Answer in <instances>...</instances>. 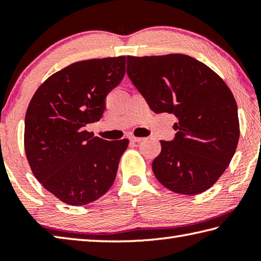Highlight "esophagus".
<instances>
[{
  "instance_id": "esophagus-1",
  "label": "esophagus",
  "mask_w": 261,
  "mask_h": 261,
  "mask_svg": "<svg viewBox=\"0 0 261 261\" xmlns=\"http://www.w3.org/2000/svg\"><path fill=\"white\" fill-rule=\"evenodd\" d=\"M129 139L130 141H132V143H140V141L143 140V138H140V137H136V136H130Z\"/></svg>"
}]
</instances>
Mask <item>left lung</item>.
I'll use <instances>...</instances> for the list:
<instances>
[{
	"label": "left lung",
	"instance_id": "obj_1",
	"mask_svg": "<svg viewBox=\"0 0 261 261\" xmlns=\"http://www.w3.org/2000/svg\"><path fill=\"white\" fill-rule=\"evenodd\" d=\"M126 73L154 113L173 114L175 138L161 140L152 163L163 187L180 194L208 190L224 173L240 139L235 98L227 84L191 56L126 57Z\"/></svg>",
	"mask_w": 261,
	"mask_h": 261
}]
</instances>
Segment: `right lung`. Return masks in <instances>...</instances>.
Returning a JSON list of instances; mask_svg holds the SVG:
<instances>
[{"instance_id":"right-lung-1","label":"right lung","mask_w":261,"mask_h":261,"mask_svg":"<svg viewBox=\"0 0 261 261\" xmlns=\"http://www.w3.org/2000/svg\"><path fill=\"white\" fill-rule=\"evenodd\" d=\"M125 56L76 62L47 79L25 116V153L32 173L65 204L83 206L108 191L129 140L86 131L100 121L106 96L124 77Z\"/></svg>"}]
</instances>
